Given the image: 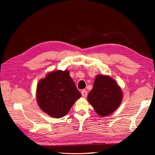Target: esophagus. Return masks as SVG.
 <instances>
[{"label": "esophagus", "instance_id": "esophagus-1", "mask_svg": "<svg viewBox=\"0 0 155 155\" xmlns=\"http://www.w3.org/2000/svg\"><path fill=\"white\" fill-rule=\"evenodd\" d=\"M81 94H82V96H83L84 98H86L87 97V94H88L87 91L86 90H84V89L82 90Z\"/></svg>", "mask_w": 155, "mask_h": 155}]
</instances>
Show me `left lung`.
I'll list each match as a JSON object with an SVG mask.
<instances>
[{"mask_svg":"<svg viewBox=\"0 0 155 155\" xmlns=\"http://www.w3.org/2000/svg\"><path fill=\"white\" fill-rule=\"evenodd\" d=\"M123 94L121 88L108 76L97 75L88 101L101 117L110 114L119 107Z\"/></svg>","mask_w":155,"mask_h":155,"instance_id":"8db88e82","label":"left lung"}]
</instances>
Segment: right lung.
<instances>
[{
	"mask_svg": "<svg viewBox=\"0 0 155 155\" xmlns=\"http://www.w3.org/2000/svg\"><path fill=\"white\" fill-rule=\"evenodd\" d=\"M81 97L69 72L66 70L50 72L37 85V98L39 107L54 118L65 116Z\"/></svg>",
	"mask_w": 155,
	"mask_h": 155,
	"instance_id": "obj_1",
	"label": "right lung"
}]
</instances>
